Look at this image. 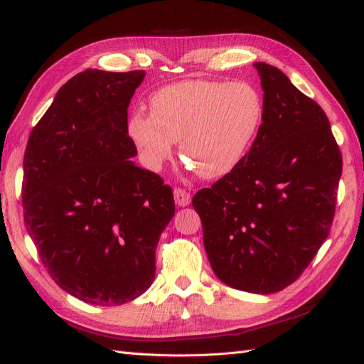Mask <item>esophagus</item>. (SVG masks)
<instances>
[{"instance_id": "1", "label": "esophagus", "mask_w": 364, "mask_h": 364, "mask_svg": "<svg viewBox=\"0 0 364 364\" xmlns=\"http://www.w3.org/2000/svg\"><path fill=\"white\" fill-rule=\"evenodd\" d=\"M173 194H174V202L178 206L183 208V206H188L191 203V196L188 191H185L182 188H174Z\"/></svg>"}]
</instances>
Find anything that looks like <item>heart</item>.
<instances>
[{"label": "heart", "mask_w": 364, "mask_h": 364, "mask_svg": "<svg viewBox=\"0 0 364 364\" xmlns=\"http://www.w3.org/2000/svg\"><path fill=\"white\" fill-rule=\"evenodd\" d=\"M262 112V97L247 82L183 80L153 94L150 115L134 112L127 129L149 170L159 171L179 141L182 158L202 178L218 179L246 156Z\"/></svg>", "instance_id": "1"}]
</instances>
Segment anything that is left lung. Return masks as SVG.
Instances as JSON below:
<instances>
[{
	"label": "left lung",
	"instance_id": "obj_1",
	"mask_svg": "<svg viewBox=\"0 0 364 364\" xmlns=\"http://www.w3.org/2000/svg\"><path fill=\"white\" fill-rule=\"evenodd\" d=\"M262 123L238 167L197 191L203 246L215 277L270 294L301 277L336 213L341 155L328 117L281 70L255 62Z\"/></svg>",
	"mask_w": 364,
	"mask_h": 364
}]
</instances>
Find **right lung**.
Masks as SVG:
<instances>
[{"label": "right lung", "mask_w": 364, "mask_h": 364, "mask_svg": "<svg viewBox=\"0 0 364 364\" xmlns=\"http://www.w3.org/2000/svg\"><path fill=\"white\" fill-rule=\"evenodd\" d=\"M146 71L86 70L58 91L24 155V223L62 290L92 305L136 299L174 215L158 174L130 161L127 107Z\"/></svg>", "instance_id": "right-lung-1"}]
</instances>
